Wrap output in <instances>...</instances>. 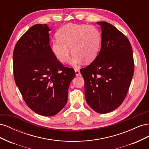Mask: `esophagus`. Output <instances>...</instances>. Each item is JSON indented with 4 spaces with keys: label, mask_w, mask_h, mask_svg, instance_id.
<instances>
[{
    "label": "esophagus",
    "mask_w": 149,
    "mask_h": 149,
    "mask_svg": "<svg viewBox=\"0 0 149 149\" xmlns=\"http://www.w3.org/2000/svg\"><path fill=\"white\" fill-rule=\"evenodd\" d=\"M74 71H75V74H76V76H79V75L81 74H80V71H79V70L75 69V70H74Z\"/></svg>",
    "instance_id": "obj_1"
}]
</instances>
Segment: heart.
<instances>
[{"label": "heart", "instance_id": "heart-1", "mask_svg": "<svg viewBox=\"0 0 149 149\" xmlns=\"http://www.w3.org/2000/svg\"><path fill=\"white\" fill-rule=\"evenodd\" d=\"M56 38L52 42L50 49L53 56L63 63L70 61L71 51L73 54L72 65L78 66L84 61L91 63L100 52L101 36L95 26L84 24H68L56 32Z\"/></svg>", "mask_w": 149, "mask_h": 149}]
</instances>
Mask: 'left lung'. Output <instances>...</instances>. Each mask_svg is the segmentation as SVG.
<instances>
[{"label":"left lung","instance_id":"8db88e82","mask_svg":"<svg viewBox=\"0 0 149 149\" xmlns=\"http://www.w3.org/2000/svg\"><path fill=\"white\" fill-rule=\"evenodd\" d=\"M97 24L102 31L100 52L80 72L88 105L98 113L106 114L118 108L127 96L134 63L132 48L126 36L107 22Z\"/></svg>","mask_w":149,"mask_h":149}]
</instances>
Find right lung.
Wrapping results in <instances>:
<instances>
[{
    "mask_svg": "<svg viewBox=\"0 0 149 149\" xmlns=\"http://www.w3.org/2000/svg\"><path fill=\"white\" fill-rule=\"evenodd\" d=\"M49 27L36 24L17 42L13 53V76L30 109L53 116L63 108L68 91L75 77L73 68L63 66L51 52Z\"/></svg>",
    "mask_w": 149,
    "mask_h": 149,
    "instance_id": "1",
    "label": "right lung"
}]
</instances>
